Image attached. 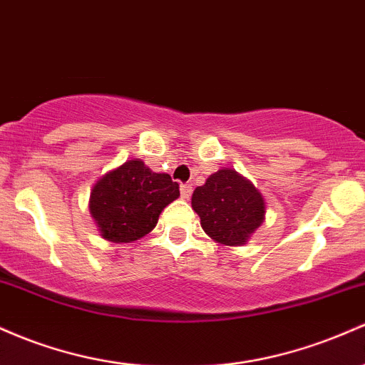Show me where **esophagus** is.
<instances>
[{"mask_svg": "<svg viewBox=\"0 0 365 365\" xmlns=\"http://www.w3.org/2000/svg\"><path fill=\"white\" fill-rule=\"evenodd\" d=\"M180 194H182L183 199H189L192 195V185H187L185 183V185L180 187Z\"/></svg>", "mask_w": 365, "mask_h": 365, "instance_id": "34e87169", "label": "esophagus"}]
</instances>
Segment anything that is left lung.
I'll list each match as a JSON object with an SVG mask.
<instances>
[{
    "label": "left lung",
    "instance_id": "8db88e82",
    "mask_svg": "<svg viewBox=\"0 0 365 365\" xmlns=\"http://www.w3.org/2000/svg\"><path fill=\"white\" fill-rule=\"evenodd\" d=\"M202 230L223 246H244L265 222V199L246 176L222 168L192 194Z\"/></svg>",
    "mask_w": 365,
    "mask_h": 365
}]
</instances>
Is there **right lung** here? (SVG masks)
I'll use <instances>...</instances> for the list:
<instances>
[{"label":"right lung","instance_id":"1","mask_svg":"<svg viewBox=\"0 0 365 365\" xmlns=\"http://www.w3.org/2000/svg\"><path fill=\"white\" fill-rule=\"evenodd\" d=\"M180 197L178 183L154 173L142 159H128L107 171L90 192V215L106 241L135 242L158 225L159 215Z\"/></svg>","mask_w":365,"mask_h":365}]
</instances>
